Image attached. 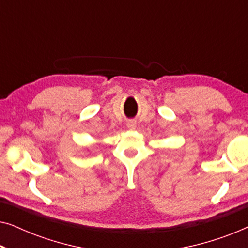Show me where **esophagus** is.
<instances>
[{"label": "esophagus", "mask_w": 248, "mask_h": 248, "mask_svg": "<svg viewBox=\"0 0 248 248\" xmlns=\"http://www.w3.org/2000/svg\"><path fill=\"white\" fill-rule=\"evenodd\" d=\"M126 126L130 128V130H135V127H137V122H135V121H128L126 123Z\"/></svg>", "instance_id": "1"}]
</instances>
